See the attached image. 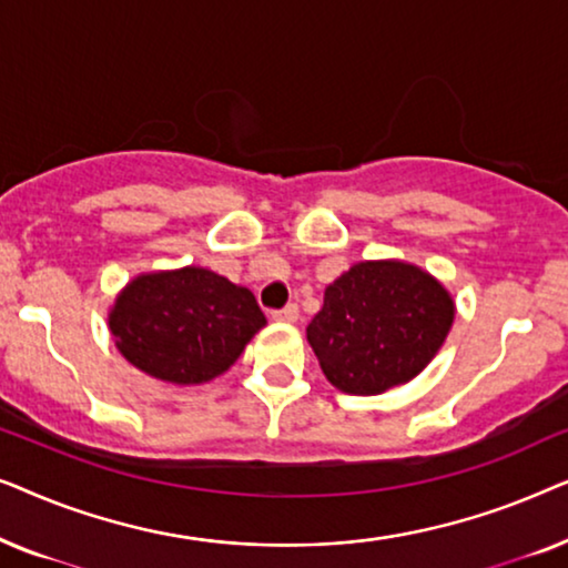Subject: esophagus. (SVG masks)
Instances as JSON below:
<instances>
[{
    "mask_svg": "<svg viewBox=\"0 0 568 568\" xmlns=\"http://www.w3.org/2000/svg\"><path fill=\"white\" fill-rule=\"evenodd\" d=\"M274 321H282V323H294L300 317V307L297 305H286L282 310H274Z\"/></svg>",
    "mask_w": 568,
    "mask_h": 568,
    "instance_id": "34e87169",
    "label": "esophagus"
}]
</instances>
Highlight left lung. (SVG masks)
I'll use <instances>...</instances> for the list:
<instances>
[{"instance_id": "left-lung-1", "label": "left lung", "mask_w": 568, "mask_h": 568, "mask_svg": "<svg viewBox=\"0 0 568 568\" xmlns=\"http://www.w3.org/2000/svg\"><path fill=\"white\" fill-rule=\"evenodd\" d=\"M455 305L437 278L400 261L356 263L325 290L307 341L338 390L377 395L439 352Z\"/></svg>"}]
</instances>
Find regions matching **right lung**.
Here are the masks:
<instances>
[{"instance_id":"add662e5","label":"right lung","mask_w":568,"mask_h":568,"mask_svg":"<svg viewBox=\"0 0 568 568\" xmlns=\"http://www.w3.org/2000/svg\"><path fill=\"white\" fill-rule=\"evenodd\" d=\"M263 325L253 292L193 266L134 278L111 313L119 352L146 375L178 385L222 375Z\"/></svg>"}]
</instances>
